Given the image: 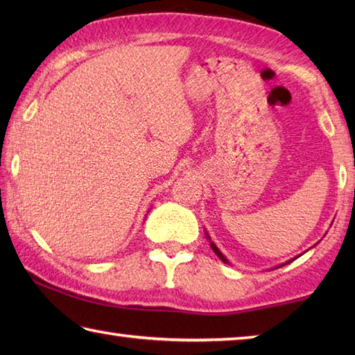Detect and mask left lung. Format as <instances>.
<instances>
[{
  "label": "left lung",
  "mask_w": 355,
  "mask_h": 355,
  "mask_svg": "<svg viewBox=\"0 0 355 355\" xmlns=\"http://www.w3.org/2000/svg\"><path fill=\"white\" fill-rule=\"evenodd\" d=\"M210 244H212V248H214V252H215V253L218 254V258H220V259H221L223 262H227V259H225V258H224V256H223V253H221L220 250H218V247H216V245H215L214 243H210Z\"/></svg>",
  "instance_id": "1"
}]
</instances>
